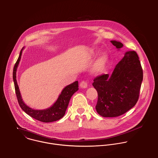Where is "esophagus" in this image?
Wrapping results in <instances>:
<instances>
[{
	"label": "esophagus",
	"mask_w": 158,
	"mask_h": 158,
	"mask_svg": "<svg viewBox=\"0 0 158 158\" xmlns=\"http://www.w3.org/2000/svg\"><path fill=\"white\" fill-rule=\"evenodd\" d=\"M80 86L81 88H86L87 87V83L85 81H82L80 83Z\"/></svg>",
	"instance_id": "1"
}]
</instances>
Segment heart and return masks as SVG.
<instances>
[{"label": "heart", "mask_w": 158, "mask_h": 158, "mask_svg": "<svg viewBox=\"0 0 158 158\" xmlns=\"http://www.w3.org/2000/svg\"><path fill=\"white\" fill-rule=\"evenodd\" d=\"M108 60L109 58L106 54L101 55L95 63L93 67V71L97 73L103 71L108 62Z\"/></svg>", "instance_id": "b5f03b06"}]
</instances>
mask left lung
Instances as JSON below:
<instances>
[{
  "label": "left lung",
  "mask_w": 158,
  "mask_h": 158,
  "mask_svg": "<svg viewBox=\"0 0 158 158\" xmlns=\"http://www.w3.org/2000/svg\"><path fill=\"white\" fill-rule=\"evenodd\" d=\"M110 42L117 49L123 46L116 40ZM143 79V69L137 53L126 52L110 76L102 74L94 79L93 85L98 94L96 106L98 113L106 118L126 113L138 101Z\"/></svg>",
  "instance_id": "obj_1"
}]
</instances>
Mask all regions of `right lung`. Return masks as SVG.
<instances>
[{
    "label": "right lung",
    "instance_id": "right-lung-1",
    "mask_svg": "<svg viewBox=\"0 0 158 158\" xmlns=\"http://www.w3.org/2000/svg\"><path fill=\"white\" fill-rule=\"evenodd\" d=\"M23 49L24 48L21 49L20 52L19 58L15 64L13 69V80L14 82L15 94L20 107L28 115L34 119L43 123L54 122L61 119L65 113L66 109L72 96L79 89L78 81H75L64 87L56 102L51 107L44 110H35L29 107L22 101L16 80L17 68L19 64Z\"/></svg>",
    "mask_w": 158,
    "mask_h": 158
}]
</instances>
